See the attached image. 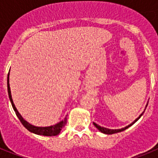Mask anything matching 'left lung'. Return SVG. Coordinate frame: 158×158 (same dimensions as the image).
I'll use <instances>...</instances> for the list:
<instances>
[{"label": "left lung", "mask_w": 158, "mask_h": 158, "mask_svg": "<svg viewBox=\"0 0 158 158\" xmlns=\"http://www.w3.org/2000/svg\"><path fill=\"white\" fill-rule=\"evenodd\" d=\"M146 107H147V106H146ZM143 113H144V111H143V112H142V114H141V115H139V118H137L136 119H135V120L134 121L133 123H131V124H130V125H128V126L126 127L122 128V129H118V130H111V129H107V128H105V127H101L99 126V125H97V124L95 123H93V124H94V126L96 127L97 128V129H98L99 131H101L102 133L107 134V135H112V134L118 133V132H121V131H125V130H126V129H127V128L130 127H131V125H133V124L135 123V122H137V121L139 120V118H140V117L142 115V114H143Z\"/></svg>", "instance_id": "8db88e82"}]
</instances>
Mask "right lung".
I'll return each mask as SVG.
<instances>
[{
	"instance_id": "add662e5",
	"label": "right lung",
	"mask_w": 158,
	"mask_h": 158,
	"mask_svg": "<svg viewBox=\"0 0 158 158\" xmlns=\"http://www.w3.org/2000/svg\"><path fill=\"white\" fill-rule=\"evenodd\" d=\"M7 85H8V96H9V99H10L11 104H12V107H13L14 111L16 112V115H17V117L19 118V121L21 122V123L23 124V127L25 128H27L29 131L31 132H33V133L36 134V135H44V136H54V135H57L60 133V131L65 126L67 122V115L65 116V118H64V120H62V122L58 123L56 125L54 126H51V127H35L31 124L28 123L27 121H25L22 116L19 115V113L18 112V111L16 110V107L14 105L13 101H12V96H11V91H10V87H9V73H8V78H7Z\"/></svg>"
}]
</instances>
